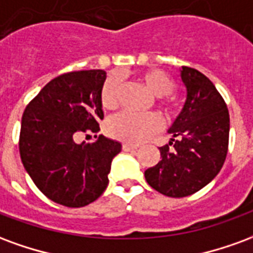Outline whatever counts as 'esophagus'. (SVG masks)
Returning <instances> with one entry per match:
<instances>
[{"label":"esophagus","instance_id":"34e87169","mask_svg":"<svg viewBox=\"0 0 253 253\" xmlns=\"http://www.w3.org/2000/svg\"><path fill=\"white\" fill-rule=\"evenodd\" d=\"M122 149H123L125 152H134V150H137L138 146L131 145V143H123V145H122Z\"/></svg>","mask_w":253,"mask_h":253}]
</instances>
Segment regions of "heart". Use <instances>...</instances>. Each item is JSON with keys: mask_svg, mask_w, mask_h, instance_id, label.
Listing matches in <instances>:
<instances>
[{"mask_svg": "<svg viewBox=\"0 0 253 253\" xmlns=\"http://www.w3.org/2000/svg\"><path fill=\"white\" fill-rule=\"evenodd\" d=\"M142 83L150 89V92L157 94L160 108L165 112H170L175 107V97L169 93L173 89V80L160 69H150L143 72L141 76ZM121 77L112 73L105 78L100 90V101L107 110H114L118 105L121 92ZM161 121L159 115L153 112L149 114H131L121 112L112 116L107 125V131L111 137L127 143H141L159 131Z\"/></svg>", "mask_w": 253, "mask_h": 253, "instance_id": "heart-1", "label": "heart"}]
</instances>
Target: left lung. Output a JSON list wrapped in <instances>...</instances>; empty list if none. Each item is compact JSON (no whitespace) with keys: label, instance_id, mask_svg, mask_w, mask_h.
<instances>
[{"label":"left lung","instance_id":"left-lung-1","mask_svg":"<svg viewBox=\"0 0 253 253\" xmlns=\"http://www.w3.org/2000/svg\"><path fill=\"white\" fill-rule=\"evenodd\" d=\"M187 89L183 110L160 148L161 160L145 170L148 184L163 195L184 198L202 190L222 168L229 145V111L214 84L196 69L181 66Z\"/></svg>","mask_w":253,"mask_h":253}]
</instances>
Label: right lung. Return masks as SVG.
<instances>
[{
    "mask_svg": "<svg viewBox=\"0 0 253 253\" xmlns=\"http://www.w3.org/2000/svg\"><path fill=\"white\" fill-rule=\"evenodd\" d=\"M105 77L104 70L61 74L31 100L21 118L19 149L25 170L48 199L62 206L96 201L121 152V143L104 135L93 143L76 142L80 134L100 130Z\"/></svg>",
    "mask_w": 253,
    "mask_h": 253,
    "instance_id": "add662e5",
    "label": "right lung"
}]
</instances>
